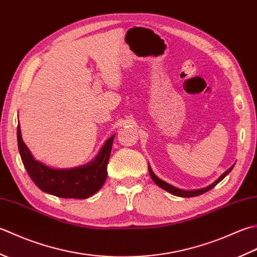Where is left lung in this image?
<instances>
[{
    "mask_svg": "<svg viewBox=\"0 0 257 257\" xmlns=\"http://www.w3.org/2000/svg\"><path fill=\"white\" fill-rule=\"evenodd\" d=\"M233 167H234V165H233L230 169H227V170H226L224 173H223L222 176H221L219 179H217L214 183H212L211 185H209V187H206V188H204V189H200V190H193V191H185V190H181V189H178V188H176V187H173V185L169 184V183H167V182H165V181H162L161 179L158 178V177L156 176V174H155L154 172H152L150 166H148V169H149V173H150L151 179L154 180L155 183L158 185V187H160V188H162L163 190L168 191L169 193H171V194H173V195L181 196V198H192V196H198V195H200V194H202V193H205V192H207V191H209V190L214 188L217 183H219L220 181H222V180L224 179V178L227 176V174L232 171Z\"/></svg>",
    "mask_w": 257,
    "mask_h": 257,
    "instance_id": "8db88e82",
    "label": "left lung"
}]
</instances>
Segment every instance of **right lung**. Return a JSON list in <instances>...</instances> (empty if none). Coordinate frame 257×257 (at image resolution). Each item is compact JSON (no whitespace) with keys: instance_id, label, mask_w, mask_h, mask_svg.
<instances>
[{"instance_id":"right-lung-1","label":"right lung","mask_w":257,"mask_h":257,"mask_svg":"<svg viewBox=\"0 0 257 257\" xmlns=\"http://www.w3.org/2000/svg\"><path fill=\"white\" fill-rule=\"evenodd\" d=\"M114 135L109 138L99 154L87 166L68 170L46 167L34 159L22 139L18 124V144L22 162L38 188L46 193L65 199H86L100 190L107 179V165L110 157Z\"/></svg>"}]
</instances>
